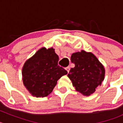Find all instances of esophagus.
I'll return each mask as SVG.
<instances>
[{"label": "esophagus", "instance_id": "1", "mask_svg": "<svg viewBox=\"0 0 123 123\" xmlns=\"http://www.w3.org/2000/svg\"><path fill=\"white\" fill-rule=\"evenodd\" d=\"M65 69H66V70L67 71V72H68V73H69V69H70V68H69V67H66V68H65Z\"/></svg>", "mask_w": 123, "mask_h": 123}]
</instances>
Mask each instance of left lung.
Returning a JSON list of instances; mask_svg holds the SVG:
<instances>
[{
	"label": "left lung",
	"instance_id": "left-lung-1",
	"mask_svg": "<svg viewBox=\"0 0 123 123\" xmlns=\"http://www.w3.org/2000/svg\"><path fill=\"white\" fill-rule=\"evenodd\" d=\"M71 61L75 67L71 68L68 77L77 91L89 96L104 80V66L93 54L85 50L72 54Z\"/></svg>",
	"mask_w": 123,
	"mask_h": 123
}]
</instances>
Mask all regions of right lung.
<instances>
[{
	"label": "right lung",
	"mask_w": 123,
	"mask_h": 123,
	"mask_svg": "<svg viewBox=\"0 0 123 123\" xmlns=\"http://www.w3.org/2000/svg\"><path fill=\"white\" fill-rule=\"evenodd\" d=\"M59 57L53 48H43L25 62L23 69L24 85L31 94L45 97L52 92L57 81L67 71L58 65Z\"/></svg>",
	"instance_id": "right-lung-1"
}]
</instances>
